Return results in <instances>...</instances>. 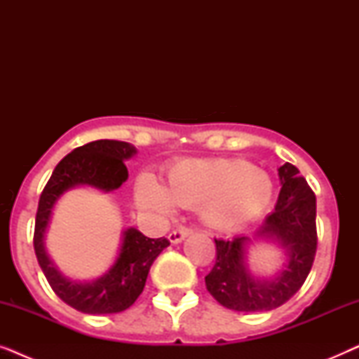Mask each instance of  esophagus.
I'll return each mask as SVG.
<instances>
[{"instance_id": "34e87169", "label": "esophagus", "mask_w": 359, "mask_h": 359, "mask_svg": "<svg viewBox=\"0 0 359 359\" xmlns=\"http://www.w3.org/2000/svg\"><path fill=\"white\" fill-rule=\"evenodd\" d=\"M191 232H193V229H189V227H178V229L171 230L170 235H168V238H170L171 243H180L181 240H184Z\"/></svg>"}]
</instances>
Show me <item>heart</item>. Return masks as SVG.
<instances>
[{"mask_svg": "<svg viewBox=\"0 0 359 359\" xmlns=\"http://www.w3.org/2000/svg\"><path fill=\"white\" fill-rule=\"evenodd\" d=\"M135 198L156 214L170 215L176 203L201 205L208 224L230 230L262 214L273 198V183L248 161L210 158L183 160L166 175V188L151 175L139 176Z\"/></svg>", "mask_w": 359, "mask_h": 359, "instance_id": "heart-1", "label": "heart"}]
</instances>
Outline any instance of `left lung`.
Returning a JSON list of instances; mask_svg holds the SVG:
<instances>
[{
  "label": "left lung",
  "instance_id": "1",
  "mask_svg": "<svg viewBox=\"0 0 359 359\" xmlns=\"http://www.w3.org/2000/svg\"><path fill=\"white\" fill-rule=\"evenodd\" d=\"M283 188L258 235L286 248L287 264L274 279H255L245 264L247 237L214 238L215 264L205 287L220 306L237 312L273 311L287 302L311 273L317 252L316 194L291 163L279 166Z\"/></svg>",
  "mask_w": 359,
  "mask_h": 359
}]
</instances>
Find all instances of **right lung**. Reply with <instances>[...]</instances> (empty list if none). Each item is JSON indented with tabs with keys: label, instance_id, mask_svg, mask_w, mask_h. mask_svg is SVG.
I'll use <instances>...</instances> for the list:
<instances>
[{
	"label": "right lung",
	"instance_id": "1",
	"mask_svg": "<svg viewBox=\"0 0 359 359\" xmlns=\"http://www.w3.org/2000/svg\"><path fill=\"white\" fill-rule=\"evenodd\" d=\"M134 154L135 147L121 140H95L78 147L55 166L39 199L34 229L37 262L53 292L83 313H117L129 309L144 291L151 263L170 245L165 237L149 238L137 229H127L116 263L93 283H76L62 276L43 247L53 204L63 191L76 184L102 191L117 189L129 176L124 160Z\"/></svg>",
	"mask_w": 359,
	"mask_h": 359
}]
</instances>
